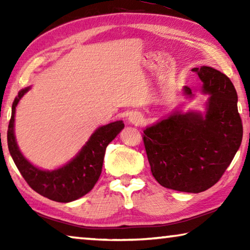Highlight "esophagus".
Returning a JSON list of instances; mask_svg holds the SVG:
<instances>
[{
  "label": "esophagus",
  "mask_w": 250,
  "mask_h": 250,
  "mask_svg": "<svg viewBox=\"0 0 250 250\" xmlns=\"http://www.w3.org/2000/svg\"><path fill=\"white\" fill-rule=\"evenodd\" d=\"M129 121H130L132 125H139V124H140V122L142 121V117H141L140 113L132 112V113H130V116H129Z\"/></svg>",
  "instance_id": "34e87169"
}]
</instances>
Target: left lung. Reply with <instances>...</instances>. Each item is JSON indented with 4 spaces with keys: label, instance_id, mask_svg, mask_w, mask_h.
<instances>
[{
    "label": "left lung",
    "instance_id": "left-lung-1",
    "mask_svg": "<svg viewBox=\"0 0 250 250\" xmlns=\"http://www.w3.org/2000/svg\"><path fill=\"white\" fill-rule=\"evenodd\" d=\"M210 94L205 118L173 113L146 128L142 139L152 175L164 188L200 193L215 185L234 159L243 139L237 92L225 74L211 67L194 68ZM186 95H192L185 87Z\"/></svg>",
    "mask_w": 250,
    "mask_h": 250
}]
</instances>
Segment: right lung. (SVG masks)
<instances>
[{
    "mask_svg": "<svg viewBox=\"0 0 250 250\" xmlns=\"http://www.w3.org/2000/svg\"><path fill=\"white\" fill-rule=\"evenodd\" d=\"M28 90H21L12 104V116L7 130V146L15 166L34 191L49 200L67 203L86 195L94 188L103 170L105 147L125 128L116 121L97 129L76 158L58 170L43 171L32 166L21 153L14 137L15 107Z\"/></svg>",
    "mask_w": 250,
    "mask_h": 250,
    "instance_id": "obj_1",
    "label": "right lung"
}]
</instances>
